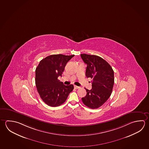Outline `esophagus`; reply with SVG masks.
I'll return each instance as SVG.
<instances>
[{
    "label": "esophagus",
    "instance_id": "1",
    "mask_svg": "<svg viewBox=\"0 0 149 149\" xmlns=\"http://www.w3.org/2000/svg\"><path fill=\"white\" fill-rule=\"evenodd\" d=\"M74 88L75 89H80V87L77 86H74Z\"/></svg>",
    "mask_w": 149,
    "mask_h": 149
}]
</instances>
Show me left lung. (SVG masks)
Here are the masks:
<instances>
[{
    "label": "left lung",
    "mask_w": 149,
    "mask_h": 149,
    "mask_svg": "<svg viewBox=\"0 0 149 149\" xmlns=\"http://www.w3.org/2000/svg\"><path fill=\"white\" fill-rule=\"evenodd\" d=\"M81 57L87 64L86 76L92 79V89H86L87 95L82 97V101L90 108L97 109L111 95L114 85V71L105 60L97 56L81 54Z\"/></svg>",
    "instance_id": "8db88e82"
}]
</instances>
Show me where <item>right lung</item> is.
<instances>
[{
  "mask_svg": "<svg viewBox=\"0 0 149 149\" xmlns=\"http://www.w3.org/2000/svg\"><path fill=\"white\" fill-rule=\"evenodd\" d=\"M74 55L53 54L41 60L36 69V86L41 99L53 107L60 106L73 90L72 84L65 86L58 79L67 63Z\"/></svg>",
  "mask_w": 149,
  "mask_h": 149,
  "instance_id": "obj_1",
  "label": "right lung"
}]
</instances>
